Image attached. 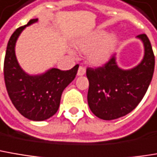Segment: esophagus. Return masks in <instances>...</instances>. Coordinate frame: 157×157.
<instances>
[{
    "label": "esophagus",
    "mask_w": 157,
    "mask_h": 157,
    "mask_svg": "<svg viewBox=\"0 0 157 157\" xmlns=\"http://www.w3.org/2000/svg\"><path fill=\"white\" fill-rule=\"evenodd\" d=\"M85 72H86V69H85V67H84V66H82V65H80L78 68L77 75H83L85 74Z\"/></svg>",
    "instance_id": "obj_1"
}]
</instances>
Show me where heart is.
I'll use <instances>...</instances> for the list:
<instances>
[{
	"instance_id": "heart-1",
	"label": "heart",
	"mask_w": 157,
	"mask_h": 157,
	"mask_svg": "<svg viewBox=\"0 0 157 157\" xmlns=\"http://www.w3.org/2000/svg\"><path fill=\"white\" fill-rule=\"evenodd\" d=\"M102 36H103V33L96 34L91 38L81 42L79 44V48L81 49H86L90 48L91 46L94 45L95 43L98 42L102 38ZM114 43H115V40L112 36H107L103 37L100 42L96 44L93 48L90 49L88 53L89 61L93 64H103L109 56L111 50L114 47Z\"/></svg>"
}]
</instances>
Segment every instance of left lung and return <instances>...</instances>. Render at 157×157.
Wrapping results in <instances>:
<instances>
[{
    "label": "left lung",
    "mask_w": 157,
    "mask_h": 157,
    "mask_svg": "<svg viewBox=\"0 0 157 157\" xmlns=\"http://www.w3.org/2000/svg\"><path fill=\"white\" fill-rule=\"evenodd\" d=\"M145 46L142 62L131 70H122L115 56L102 66L87 67L88 104L93 113L104 121L119 119L131 112L147 93L155 70V55L146 34L137 36Z\"/></svg>",
    "instance_id": "1"
}]
</instances>
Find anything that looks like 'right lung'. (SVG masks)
<instances>
[{
	"label": "right lung",
	"instance_id": "right-lung-1",
	"mask_svg": "<svg viewBox=\"0 0 157 157\" xmlns=\"http://www.w3.org/2000/svg\"><path fill=\"white\" fill-rule=\"evenodd\" d=\"M36 21L37 19L30 20L11 35L5 54L3 74L8 94L14 107L25 118L41 121L56 114L62 93L75 78L79 65L66 71L52 68L46 74L36 76H30L22 71L16 59L15 43L25 27Z\"/></svg>",
	"mask_w": 157,
	"mask_h": 157
}]
</instances>
